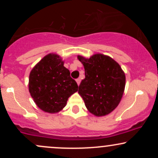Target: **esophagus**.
<instances>
[{
	"mask_svg": "<svg viewBox=\"0 0 158 158\" xmlns=\"http://www.w3.org/2000/svg\"><path fill=\"white\" fill-rule=\"evenodd\" d=\"M76 81H77V85H79V84H80V82H81V79H80V78H78V79H76Z\"/></svg>",
	"mask_w": 158,
	"mask_h": 158,
	"instance_id": "34e87169",
	"label": "esophagus"
}]
</instances>
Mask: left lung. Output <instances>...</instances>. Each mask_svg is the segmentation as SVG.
I'll return each mask as SVG.
<instances>
[{
    "mask_svg": "<svg viewBox=\"0 0 158 158\" xmlns=\"http://www.w3.org/2000/svg\"><path fill=\"white\" fill-rule=\"evenodd\" d=\"M85 68V78L79 86L87 109L97 117L110 114L118 106L126 86V76L109 56L97 53L89 59L77 56Z\"/></svg>",
    "mask_w": 158,
    "mask_h": 158,
    "instance_id": "left-lung-1",
    "label": "left lung"
}]
</instances>
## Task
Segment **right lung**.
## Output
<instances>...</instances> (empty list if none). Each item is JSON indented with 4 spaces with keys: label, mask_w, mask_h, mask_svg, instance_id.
Masks as SVG:
<instances>
[{
    "label": "right lung",
    "mask_w": 158,
    "mask_h": 158,
    "mask_svg": "<svg viewBox=\"0 0 158 158\" xmlns=\"http://www.w3.org/2000/svg\"><path fill=\"white\" fill-rule=\"evenodd\" d=\"M70 74L61 58L55 53L45 56L32 69L29 91L40 109L55 114L64 108L68 98L78 90Z\"/></svg>",
    "instance_id": "obj_1"
}]
</instances>
